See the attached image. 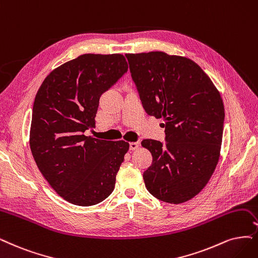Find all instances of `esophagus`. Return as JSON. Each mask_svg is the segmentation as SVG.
Wrapping results in <instances>:
<instances>
[{"label":"esophagus","instance_id":"esophagus-1","mask_svg":"<svg viewBox=\"0 0 258 258\" xmlns=\"http://www.w3.org/2000/svg\"><path fill=\"white\" fill-rule=\"evenodd\" d=\"M139 147H140L139 142H131V144H130V149H131L132 151L137 150Z\"/></svg>","mask_w":258,"mask_h":258}]
</instances>
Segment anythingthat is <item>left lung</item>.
Returning <instances> with one entry per match:
<instances>
[{
    "label": "left lung",
    "instance_id": "1",
    "mask_svg": "<svg viewBox=\"0 0 258 258\" xmlns=\"http://www.w3.org/2000/svg\"><path fill=\"white\" fill-rule=\"evenodd\" d=\"M142 105L163 119L166 142L145 139L153 163L145 171L148 191L180 204L206 186L222 144L224 105L208 75L191 59L164 52L125 54Z\"/></svg>",
    "mask_w": 258,
    "mask_h": 258
}]
</instances>
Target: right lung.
<instances>
[{
  "label": "right lung",
  "mask_w": 258,
  "mask_h": 258,
  "mask_svg": "<svg viewBox=\"0 0 258 258\" xmlns=\"http://www.w3.org/2000/svg\"><path fill=\"white\" fill-rule=\"evenodd\" d=\"M127 68L121 54H83L57 67L37 91L32 154L47 183L71 204L95 205L113 191L128 142L84 134L95 127L100 97Z\"/></svg>",
  "instance_id": "add662e5"
}]
</instances>
